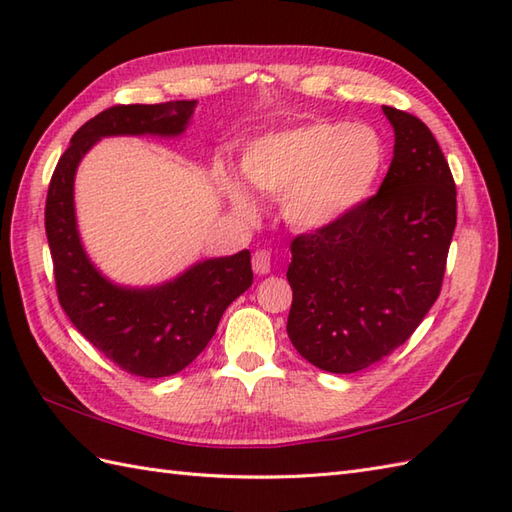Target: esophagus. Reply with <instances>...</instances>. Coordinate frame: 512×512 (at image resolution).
<instances>
[{
  "label": "esophagus",
  "mask_w": 512,
  "mask_h": 512,
  "mask_svg": "<svg viewBox=\"0 0 512 512\" xmlns=\"http://www.w3.org/2000/svg\"><path fill=\"white\" fill-rule=\"evenodd\" d=\"M270 268H273V257H270V250L259 248L253 255V270L257 275H268Z\"/></svg>",
  "instance_id": "obj_1"
}]
</instances>
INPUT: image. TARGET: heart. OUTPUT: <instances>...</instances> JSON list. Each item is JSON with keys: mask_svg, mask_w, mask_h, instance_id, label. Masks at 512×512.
<instances>
[{"mask_svg": "<svg viewBox=\"0 0 512 512\" xmlns=\"http://www.w3.org/2000/svg\"><path fill=\"white\" fill-rule=\"evenodd\" d=\"M385 165V143L372 125L314 121L262 136L242 156V171L257 191L284 198V213L299 228L328 226L361 204ZM224 191L242 213L253 211L237 182Z\"/></svg>", "mask_w": 512, "mask_h": 512, "instance_id": "b5f03b06", "label": "heart"}]
</instances>
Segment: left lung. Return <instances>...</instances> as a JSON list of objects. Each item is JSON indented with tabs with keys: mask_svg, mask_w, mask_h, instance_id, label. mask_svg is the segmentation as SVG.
Returning <instances> with one entry per match:
<instances>
[{
	"mask_svg": "<svg viewBox=\"0 0 512 512\" xmlns=\"http://www.w3.org/2000/svg\"><path fill=\"white\" fill-rule=\"evenodd\" d=\"M394 158L341 220L292 239L288 336L314 367L354 374L405 343L440 297L458 220L455 182L418 116L383 105Z\"/></svg>",
	"mask_w": 512,
	"mask_h": 512,
	"instance_id": "left-lung-1",
	"label": "left lung"
}]
</instances>
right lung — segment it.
<instances>
[{
  "label": "right lung",
  "instance_id": "add662e5",
  "mask_svg": "<svg viewBox=\"0 0 512 512\" xmlns=\"http://www.w3.org/2000/svg\"><path fill=\"white\" fill-rule=\"evenodd\" d=\"M195 101L114 105L72 136L50 178L46 235L61 308L85 339L127 374L182 372L204 350L224 310L253 284L250 253L206 259L171 284L129 290L99 275L74 222V171L96 140L118 134H182Z\"/></svg>",
  "mask_w": 512,
  "mask_h": 512
}]
</instances>
